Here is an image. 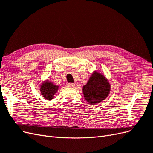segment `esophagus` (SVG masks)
<instances>
[{
  "label": "esophagus",
  "mask_w": 153,
  "mask_h": 153,
  "mask_svg": "<svg viewBox=\"0 0 153 153\" xmlns=\"http://www.w3.org/2000/svg\"><path fill=\"white\" fill-rule=\"evenodd\" d=\"M67 86L68 87H71V88H74L75 86V84L74 83H68L67 84Z\"/></svg>",
  "instance_id": "obj_1"
}]
</instances>
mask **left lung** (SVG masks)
Instances as JSON below:
<instances>
[{"instance_id":"8db88e82","label":"left lung","mask_w":153,"mask_h":153,"mask_svg":"<svg viewBox=\"0 0 153 153\" xmlns=\"http://www.w3.org/2000/svg\"><path fill=\"white\" fill-rule=\"evenodd\" d=\"M110 84L100 72H93L89 81L82 88V92L86 100L91 103H98L109 94Z\"/></svg>"}]
</instances>
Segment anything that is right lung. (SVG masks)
I'll use <instances>...</instances> for the list:
<instances>
[{
    "instance_id": "obj_1",
    "label": "right lung",
    "mask_w": 153,
    "mask_h": 153,
    "mask_svg": "<svg viewBox=\"0 0 153 153\" xmlns=\"http://www.w3.org/2000/svg\"><path fill=\"white\" fill-rule=\"evenodd\" d=\"M58 86L55 85L51 82L46 81L41 86V92L45 99L51 100L58 90Z\"/></svg>"
}]
</instances>
